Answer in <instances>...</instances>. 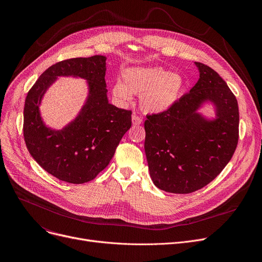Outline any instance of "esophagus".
Here are the masks:
<instances>
[{"instance_id":"obj_1","label":"esophagus","mask_w":262,"mask_h":262,"mask_svg":"<svg viewBox=\"0 0 262 262\" xmlns=\"http://www.w3.org/2000/svg\"><path fill=\"white\" fill-rule=\"evenodd\" d=\"M132 121H133V124L134 125H140V124H142V122H143V120H142V118L140 117V116H138L137 114H134L133 116H132Z\"/></svg>"}]
</instances>
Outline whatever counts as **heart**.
Segmentation results:
<instances>
[{
	"instance_id": "heart-1",
	"label": "heart",
	"mask_w": 262,
	"mask_h": 262,
	"mask_svg": "<svg viewBox=\"0 0 262 262\" xmlns=\"http://www.w3.org/2000/svg\"><path fill=\"white\" fill-rule=\"evenodd\" d=\"M122 78L123 82L117 80L112 87L113 97L125 105L132 101L133 94L140 95V105L148 114L166 113L174 107L185 86L180 73L162 67H129Z\"/></svg>"
}]
</instances>
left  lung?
Segmentation results:
<instances>
[{
	"mask_svg": "<svg viewBox=\"0 0 262 262\" xmlns=\"http://www.w3.org/2000/svg\"><path fill=\"white\" fill-rule=\"evenodd\" d=\"M199 80L166 113L148 115L144 127L149 174L157 188L189 194L212 181L230 162L238 141L237 100L209 66L195 62ZM211 104L215 115L200 112Z\"/></svg>",
	"mask_w": 262,
	"mask_h": 262,
	"instance_id": "obj_1",
	"label": "left lung"
}]
</instances>
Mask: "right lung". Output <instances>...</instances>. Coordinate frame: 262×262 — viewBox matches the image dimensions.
Returning a JSON list of instances; mask_svg holds the SVG:
<instances>
[{
	"label": "right lung",
	"instance_id": "obj_1",
	"mask_svg": "<svg viewBox=\"0 0 262 262\" xmlns=\"http://www.w3.org/2000/svg\"><path fill=\"white\" fill-rule=\"evenodd\" d=\"M106 57L72 58L48 68L29 91L24 107V137L32 158L48 173L69 183L96 177L113 158L132 126V112L111 104L104 81ZM60 76L88 82V98L78 115L61 130L47 126L40 105Z\"/></svg>",
	"mask_w": 262,
	"mask_h": 262
}]
</instances>
